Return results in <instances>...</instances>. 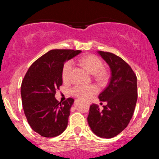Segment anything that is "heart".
Instances as JSON below:
<instances>
[{
    "instance_id": "1",
    "label": "heart",
    "mask_w": 159,
    "mask_h": 159,
    "mask_svg": "<svg viewBox=\"0 0 159 159\" xmlns=\"http://www.w3.org/2000/svg\"><path fill=\"white\" fill-rule=\"evenodd\" d=\"M80 63L88 70L90 73L93 75V77L98 82H103L107 78V72L103 69V63L99 57L93 54H88L82 57L79 59ZM73 62L67 61L62 69V78L65 82L70 81L72 78ZM98 88L96 85H76L72 87L70 93L72 96L81 99H87L96 93Z\"/></svg>"
}]
</instances>
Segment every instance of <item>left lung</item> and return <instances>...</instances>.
Returning a JSON list of instances; mask_svg holds the SVG:
<instances>
[{
  "mask_svg": "<svg viewBox=\"0 0 159 159\" xmlns=\"http://www.w3.org/2000/svg\"><path fill=\"white\" fill-rule=\"evenodd\" d=\"M98 53L111 71L108 85L98 96L100 101L107 105L102 111L96 104L91 105L87 121L95 134L111 138L123 131L132 119L138 99L137 77L121 57L110 52Z\"/></svg>",
  "mask_w": 159,
  "mask_h": 159,
  "instance_id": "8db88e82",
  "label": "left lung"
}]
</instances>
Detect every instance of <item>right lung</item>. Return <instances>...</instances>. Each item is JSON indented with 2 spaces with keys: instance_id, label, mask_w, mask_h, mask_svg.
Instances as JSON below:
<instances>
[{
  "instance_id": "1",
  "label": "right lung",
  "mask_w": 159,
  "mask_h": 159,
  "mask_svg": "<svg viewBox=\"0 0 159 159\" xmlns=\"http://www.w3.org/2000/svg\"><path fill=\"white\" fill-rule=\"evenodd\" d=\"M81 52L51 50L36 60L25 74L21 86L24 112L33 130L41 136L54 138L66 129L74 99L68 98L61 102L54 96L63 84L64 63Z\"/></svg>"
}]
</instances>
